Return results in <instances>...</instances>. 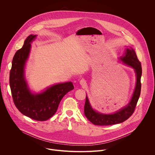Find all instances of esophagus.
Instances as JSON below:
<instances>
[{
	"label": "esophagus",
	"instance_id": "34e87169",
	"mask_svg": "<svg viewBox=\"0 0 155 155\" xmlns=\"http://www.w3.org/2000/svg\"><path fill=\"white\" fill-rule=\"evenodd\" d=\"M80 84L81 85V86H85L86 84V81L84 80V79H81L80 81Z\"/></svg>",
	"mask_w": 155,
	"mask_h": 155
}]
</instances>
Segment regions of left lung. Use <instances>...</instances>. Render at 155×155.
<instances>
[{
  "mask_svg": "<svg viewBox=\"0 0 155 155\" xmlns=\"http://www.w3.org/2000/svg\"><path fill=\"white\" fill-rule=\"evenodd\" d=\"M121 59L124 63L131 66L135 70L137 81L134 94L132 95L129 104L126 107L114 114L110 115H105L94 111L91 108L87 97L86 96L84 106V114L87 119L95 125L108 126L121 123L127 120L134 112L141 91V63L138 59L135 51L131 48L126 49L125 54L121 58Z\"/></svg>",
  "mask_w": 155,
  "mask_h": 155,
  "instance_id": "8db88e82",
  "label": "left lung"
}]
</instances>
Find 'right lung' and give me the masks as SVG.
Listing matches in <instances>:
<instances>
[{"label": "right lung", "mask_w": 155, "mask_h": 155, "mask_svg": "<svg viewBox=\"0 0 155 155\" xmlns=\"http://www.w3.org/2000/svg\"><path fill=\"white\" fill-rule=\"evenodd\" d=\"M36 35H30L24 45L14 55L10 72V86L13 102L19 111L37 121H46L56 112L62 97L74 90L72 82L53 85L44 92L33 94L29 90L24 76V68L28 58L31 42Z\"/></svg>", "instance_id": "1"}]
</instances>
